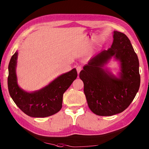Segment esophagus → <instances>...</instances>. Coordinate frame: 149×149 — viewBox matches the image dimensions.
<instances>
[{
    "instance_id": "34e87169",
    "label": "esophagus",
    "mask_w": 149,
    "mask_h": 149,
    "mask_svg": "<svg viewBox=\"0 0 149 149\" xmlns=\"http://www.w3.org/2000/svg\"><path fill=\"white\" fill-rule=\"evenodd\" d=\"M76 70H77V72H78V74H79V72L81 71V67L78 66L76 67Z\"/></svg>"
}]
</instances>
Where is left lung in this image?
Returning <instances> with one entry per match:
<instances>
[{
	"label": "left lung",
	"instance_id": "1",
	"mask_svg": "<svg viewBox=\"0 0 149 149\" xmlns=\"http://www.w3.org/2000/svg\"><path fill=\"white\" fill-rule=\"evenodd\" d=\"M113 57L120 67L118 76L105 66ZM89 109L96 115L111 116L123 112L139 91L141 83L137 54L124 33L114 31L111 48L92 57L79 73Z\"/></svg>",
	"mask_w": 149,
	"mask_h": 149
}]
</instances>
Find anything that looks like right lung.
Returning <instances> with one entry per match:
<instances>
[{
    "mask_svg": "<svg viewBox=\"0 0 149 149\" xmlns=\"http://www.w3.org/2000/svg\"><path fill=\"white\" fill-rule=\"evenodd\" d=\"M17 58L16 51L8 65V88L13 101L25 114L32 118H45L57 113L62 107L64 93L77 78L76 68L58 76L42 89L28 92L18 84Z\"/></svg>",
    "mask_w": 149,
    "mask_h": 149,
    "instance_id": "obj_1",
    "label": "right lung"
}]
</instances>
